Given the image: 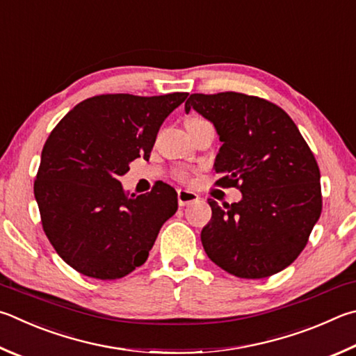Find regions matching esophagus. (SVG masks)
Listing matches in <instances>:
<instances>
[{
	"mask_svg": "<svg viewBox=\"0 0 356 356\" xmlns=\"http://www.w3.org/2000/svg\"><path fill=\"white\" fill-rule=\"evenodd\" d=\"M197 199H199V196L196 195V193H193V191H188V190H179L177 191V200H179V205L180 207H185V205H188V204L196 202Z\"/></svg>",
	"mask_w": 356,
	"mask_h": 356,
	"instance_id": "1",
	"label": "esophagus"
}]
</instances>
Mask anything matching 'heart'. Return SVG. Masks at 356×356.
I'll list each match as a JSON object with an SVG mask.
<instances>
[{"instance_id":"1","label":"heart","mask_w":356,"mask_h":356,"mask_svg":"<svg viewBox=\"0 0 356 356\" xmlns=\"http://www.w3.org/2000/svg\"><path fill=\"white\" fill-rule=\"evenodd\" d=\"M191 120H200V118H191ZM179 177H180V179H185V177H186V172H185V171H180V172H179Z\"/></svg>"}]
</instances>
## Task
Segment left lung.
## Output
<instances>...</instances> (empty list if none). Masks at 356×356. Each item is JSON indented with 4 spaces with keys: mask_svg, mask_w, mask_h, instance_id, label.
<instances>
[{
    "mask_svg": "<svg viewBox=\"0 0 356 356\" xmlns=\"http://www.w3.org/2000/svg\"><path fill=\"white\" fill-rule=\"evenodd\" d=\"M213 122L222 146L218 185L235 186L240 202L209 199L210 222L200 241L219 268L241 279H264L288 268L308 243L322 211L321 172L289 115L258 96L191 95L185 112Z\"/></svg>",
    "mask_w": 356,
    "mask_h": 356,
    "instance_id": "1",
    "label": "left lung"
}]
</instances>
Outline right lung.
I'll list each match as a JSON object with an SVG mask.
<instances>
[{
    "mask_svg": "<svg viewBox=\"0 0 356 356\" xmlns=\"http://www.w3.org/2000/svg\"><path fill=\"white\" fill-rule=\"evenodd\" d=\"M186 96H93L49 134L34 196L49 243L77 273L115 280L147 260L177 211V193L156 182L149 193L127 196L118 179L135 159H149L160 126Z\"/></svg>",
    "mask_w": 356,
    "mask_h": 356,
    "instance_id": "1",
    "label": "right lung"
}]
</instances>
